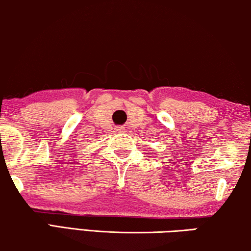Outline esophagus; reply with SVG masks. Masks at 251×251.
Masks as SVG:
<instances>
[{
	"label": "esophagus",
	"instance_id": "obj_1",
	"mask_svg": "<svg viewBox=\"0 0 251 251\" xmlns=\"http://www.w3.org/2000/svg\"><path fill=\"white\" fill-rule=\"evenodd\" d=\"M117 130H121V129H117Z\"/></svg>",
	"mask_w": 251,
	"mask_h": 251
}]
</instances>
